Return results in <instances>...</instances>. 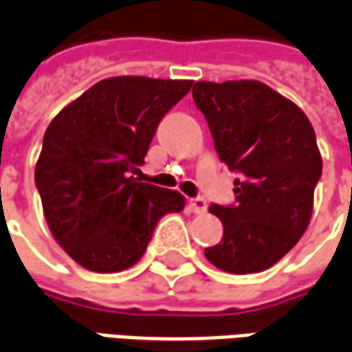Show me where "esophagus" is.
Listing matches in <instances>:
<instances>
[{
    "label": "esophagus",
    "mask_w": 352,
    "mask_h": 352,
    "mask_svg": "<svg viewBox=\"0 0 352 352\" xmlns=\"http://www.w3.org/2000/svg\"><path fill=\"white\" fill-rule=\"evenodd\" d=\"M206 200L202 198V196H195V198H190V210L195 212V214H204L206 212Z\"/></svg>",
    "instance_id": "1"
}]
</instances>
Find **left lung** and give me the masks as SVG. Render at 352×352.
Wrapping results in <instances>:
<instances>
[{"mask_svg": "<svg viewBox=\"0 0 352 352\" xmlns=\"http://www.w3.org/2000/svg\"><path fill=\"white\" fill-rule=\"evenodd\" d=\"M219 160L235 179V204H212L223 236L204 250L229 274L274 266L298 243L312 216L322 156L308 117L258 80L195 82Z\"/></svg>", "mask_w": 352, "mask_h": 352, "instance_id": "obj_1", "label": "left lung"}]
</instances>
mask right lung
<instances>
[{
  "instance_id": "obj_1",
  "label": "right lung",
  "mask_w": 352,
  "mask_h": 352,
  "mask_svg": "<svg viewBox=\"0 0 352 352\" xmlns=\"http://www.w3.org/2000/svg\"><path fill=\"white\" fill-rule=\"evenodd\" d=\"M192 80L116 76L100 80L50 123L36 164V188L56 241L86 270L135 266L166 214L181 212L177 190L140 183L160 121Z\"/></svg>"
}]
</instances>
